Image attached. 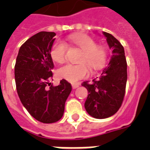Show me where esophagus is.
Listing matches in <instances>:
<instances>
[{"label": "esophagus", "instance_id": "obj_1", "mask_svg": "<svg viewBox=\"0 0 150 150\" xmlns=\"http://www.w3.org/2000/svg\"><path fill=\"white\" fill-rule=\"evenodd\" d=\"M79 86V83H73L72 84L73 89H77Z\"/></svg>", "mask_w": 150, "mask_h": 150}]
</instances>
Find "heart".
Returning a JSON list of instances; mask_svg holds the SVG:
<instances>
[{
    "label": "heart",
    "instance_id": "b5f03b06",
    "mask_svg": "<svg viewBox=\"0 0 150 150\" xmlns=\"http://www.w3.org/2000/svg\"><path fill=\"white\" fill-rule=\"evenodd\" d=\"M71 43L82 50L79 62H85L93 70H98L104 65L106 51L101 46H96V41L85 34H73L68 37ZM66 46L62 41L57 40L52 46L50 56L56 62L61 63L65 59ZM85 63L79 64H66L57 70V75L68 82H75L88 75L89 68Z\"/></svg>",
    "mask_w": 150,
    "mask_h": 150
}]
</instances>
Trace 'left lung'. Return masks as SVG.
Here are the masks:
<instances>
[{
    "mask_svg": "<svg viewBox=\"0 0 150 150\" xmlns=\"http://www.w3.org/2000/svg\"><path fill=\"white\" fill-rule=\"evenodd\" d=\"M107 43L112 50L108 66L93 82H84L88 90L85 102L87 113L93 117L103 119L114 115L123 102L127 82V62L123 46L111 34L103 32Z\"/></svg>",
    "mask_w": 150,
    "mask_h": 150,
    "instance_id": "left-lung-1",
    "label": "left lung"
}]
</instances>
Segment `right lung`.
Segmentation results:
<instances>
[{
    "mask_svg": "<svg viewBox=\"0 0 150 150\" xmlns=\"http://www.w3.org/2000/svg\"><path fill=\"white\" fill-rule=\"evenodd\" d=\"M55 36L53 32H40L27 40L18 50L15 66L16 89L22 105L36 120L45 124L62 117L71 91L65 79L57 86L49 82L53 77L50 50Z\"/></svg>",
    "mask_w": 150,
    "mask_h": 150,
    "instance_id": "1",
    "label": "right lung"
}]
</instances>
